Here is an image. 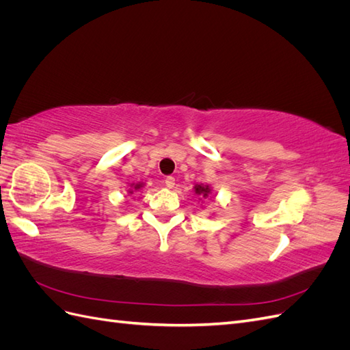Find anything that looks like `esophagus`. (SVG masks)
I'll list each match as a JSON object with an SVG mask.
<instances>
[{
    "label": "esophagus",
    "mask_w": 350,
    "mask_h": 350,
    "mask_svg": "<svg viewBox=\"0 0 350 350\" xmlns=\"http://www.w3.org/2000/svg\"><path fill=\"white\" fill-rule=\"evenodd\" d=\"M165 185H166L167 188H174V185H175V178H174V176H166V178H165Z\"/></svg>",
    "instance_id": "esophagus-1"
}]
</instances>
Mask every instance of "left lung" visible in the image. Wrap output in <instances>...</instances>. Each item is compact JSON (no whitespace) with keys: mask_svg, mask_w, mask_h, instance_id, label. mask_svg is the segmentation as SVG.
Wrapping results in <instances>:
<instances>
[{"mask_svg":"<svg viewBox=\"0 0 350 350\" xmlns=\"http://www.w3.org/2000/svg\"><path fill=\"white\" fill-rule=\"evenodd\" d=\"M193 189H194V194L197 197H200V200H203V198L206 200L211 194H213V189H211V187L210 185H204V184H196Z\"/></svg>","mask_w":350,"mask_h":350,"instance_id":"left-lung-1","label":"left lung"}]
</instances>
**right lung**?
<instances>
[{
	"label": "right lung",
	"mask_w": 350,
	"mask_h": 350,
	"mask_svg": "<svg viewBox=\"0 0 350 350\" xmlns=\"http://www.w3.org/2000/svg\"><path fill=\"white\" fill-rule=\"evenodd\" d=\"M144 187V183H133V184H130V188L129 189H126V193H129L130 196L131 194H134L135 191H140V189Z\"/></svg>",
	"instance_id": "1"
}]
</instances>
